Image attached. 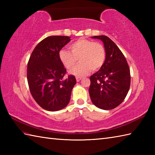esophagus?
Returning <instances> with one entry per match:
<instances>
[{"mask_svg": "<svg viewBox=\"0 0 155 155\" xmlns=\"http://www.w3.org/2000/svg\"><path fill=\"white\" fill-rule=\"evenodd\" d=\"M76 79H77V82H79L81 80V77H76Z\"/></svg>", "mask_w": 155, "mask_h": 155, "instance_id": "34e87169", "label": "esophagus"}]
</instances>
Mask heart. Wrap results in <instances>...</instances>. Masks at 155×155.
<instances>
[{
  "instance_id": "1",
  "label": "heart",
  "mask_w": 155,
  "mask_h": 155,
  "mask_svg": "<svg viewBox=\"0 0 155 155\" xmlns=\"http://www.w3.org/2000/svg\"><path fill=\"white\" fill-rule=\"evenodd\" d=\"M71 51L62 49L59 52L61 62L68 70H72L77 64L78 59L80 63L71 72L77 77H83L89 71L100 69L106 58V52L101 43L86 38H79L70 45Z\"/></svg>"
}]
</instances>
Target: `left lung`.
I'll return each instance as SVG.
<instances>
[{
  "instance_id": "1",
  "label": "left lung",
  "mask_w": 155,
  "mask_h": 155,
  "mask_svg": "<svg viewBox=\"0 0 155 155\" xmlns=\"http://www.w3.org/2000/svg\"><path fill=\"white\" fill-rule=\"evenodd\" d=\"M103 42L106 58L100 70L91 76L89 94L101 109L111 110L122 103L130 84V69L124 54L107 36H94Z\"/></svg>"
}]
</instances>
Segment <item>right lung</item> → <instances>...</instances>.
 I'll use <instances>...</instances> for the list:
<instances>
[{"mask_svg":"<svg viewBox=\"0 0 155 155\" xmlns=\"http://www.w3.org/2000/svg\"><path fill=\"white\" fill-rule=\"evenodd\" d=\"M70 41L66 36L45 38L36 46L28 62L27 81L31 93L39 106L48 111L67 107L77 83L74 76L65 77L67 70L58 56L61 48Z\"/></svg>","mask_w":155,"mask_h":155,"instance_id":"obj_1","label":"right lung"}]
</instances>
